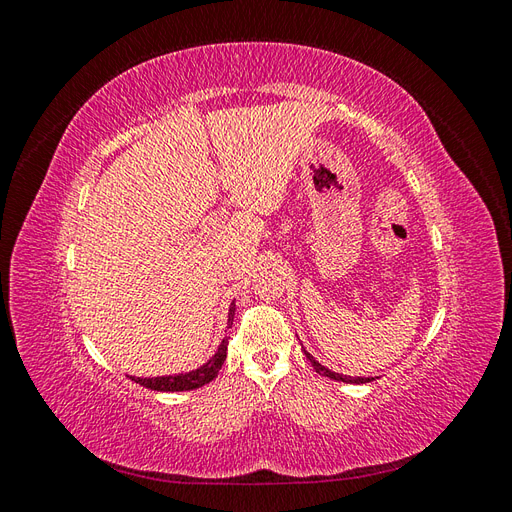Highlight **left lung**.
I'll list each match as a JSON object with an SVG mask.
<instances>
[{
	"instance_id": "8db88e82",
	"label": "left lung",
	"mask_w": 512,
	"mask_h": 512,
	"mask_svg": "<svg viewBox=\"0 0 512 512\" xmlns=\"http://www.w3.org/2000/svg\"><path fill=\"white\" fill-rule=\"evenodd\" d=\"M305 352V350H303ZM307 354V352H305ZM307 359H309V363H312V367L318 371V374H322V376H327V378H333V380H339V382H348V384H363V382H371L374 378H352V376H342V374H335V371H331V369H327L324 365H320L314 356H309L307 354Z\"/></svg>"
}]
</instances>
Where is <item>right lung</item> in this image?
Returning a JSON list of instances; mask_svg holds the SVG:
<instances>
[{"instance_id":"add662e5","label":"right lung","mask_w":512,"mask_h":512,"mask_svg":"<svg viewBox=\"0 0 512 512\" xmlns=\"http://www.w3.org/2000/svg\"><path fill=\"white\" fill-rule=\"evenodd\" d=\"M232 318H235V303L230 305V312H228V327H232ZM226 342L220 344L218 352H215L211 359L194 371H188V374H179V376H160V378H134L130 376L136 384L147 386L151 391H192L198 389V386H205L209 384L215 376H218V371L222 369L224 361H226Z\"/></svg>"}]
</instances>
